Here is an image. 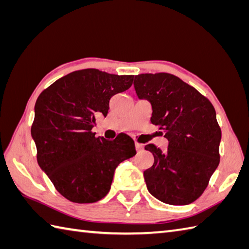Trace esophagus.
I'll return each mask as SVG.
<instances>
[{"label":"esophagus","instance_id":"obj_1","mask_svg":"<svg viewBox=\"0 0 249 249\" xmlns=\"http://www.w3.org/2000/svg\"><path fill=\"white\" fill-rule=\"evenodd\" d=\"M135 145H136V150H137V152H140V151L143 150V145L140 144V143H138V142H136Z\"/></svg>","mask_w":249,"mask_h":249}]
</instances>
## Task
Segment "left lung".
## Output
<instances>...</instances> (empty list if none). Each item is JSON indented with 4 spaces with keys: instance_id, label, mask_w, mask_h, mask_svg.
Masks as SVG:
<instances>
[{
    "instance_id": "8db88e82",
    "label": "left lung",
    "mask_w": 249,
    "mask_h": 249,
    "mask_svg": "<svg viewBox=\"0 0 249 249\" xmlns=\"http://www.w3.org/2000/svg\"><path fill=\"white\" fill-rule=\"evenodd\" d=\"M137 96L149 100L151 122L167 138L166 152L154 144V156L143 172L147 190L163 203L186 205L197 200L219 165L221 130L210 100L195 88L167 72L135 77Z\"/></svg>"
}]
</instances>
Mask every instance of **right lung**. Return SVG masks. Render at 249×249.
<instances>
[{
  "label": "right lung",
  "mask_w": 249,
  "mask_h": 249,
  "mask_svg": "<svg viewBox=\"0 0 249 249\" xmlns=\"http://www.w3.org/2000/svg\"><path fill=\"white\" fill-rule=\"evenodd\" d=\"M133 81L131 75L89 68L62 77L37 98L31 128L37 162L71 202L103 199L116 167L136 155L135 142L126 134L106 140L92 131L96 116H107L110 98L128 89Z\"/></svg>",
  "instance_id": "1"
}]
</instances>
